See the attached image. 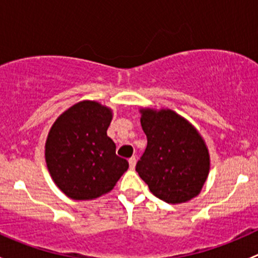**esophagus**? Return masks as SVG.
<instances>
[{
	"label": "esophagus",
	"instance_id": "obj_1",
	"mask_svg": "<svg viewBox=\"0 0 258 258\" xmlns=\"http://www.w3.org/2000/svg\"><path fill=\"white\" fill-rule=\"evenodd\" d=\"M128 163H130V168H131V170H134L135 166H136V157H135V156H132V157L128 160Z\"/></svg>",
	"mask_w": 258,
	"mask_h": 258
}]
</instances>
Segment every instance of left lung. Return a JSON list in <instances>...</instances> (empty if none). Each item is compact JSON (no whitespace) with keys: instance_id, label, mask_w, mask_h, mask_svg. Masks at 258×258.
<instances>
[{"instance_id":"8db88e82","label":"left lung","mask_w":258,"mask_h":258,"mask_svg":"<svg viewBox=\"0 0 258 258\" xmlns=\"http://www.w3.org/2000/svg\"><path fill=\"white\" fill-rule=\"evenodd\" d=\"M141 126L147 147L136 165L140 177L157 199L183 204L201 192L210 172L204 139L172 110L142 108Z\"/></svg>"}]
</instances>
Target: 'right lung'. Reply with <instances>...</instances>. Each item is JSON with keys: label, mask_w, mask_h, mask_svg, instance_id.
Wrapping results in <instances>:
<instances>
[{"label": "right lung", "mask_w": 258, "mask_h": 258, "mask_svg": "<svg viewBox=\"0 0 258 258\" xmlns=\"http://www.w3.org/2000/svg\"><path fill=\"white\" fill-rule=\"evenodd\" d=\"M111 108L96 101H81L52 124L45 146L48 172L72 200H93L113 188L128 168L116 155L107 136Z\"/></svg>", "instance_id": "obj_1"}]
</instances>
